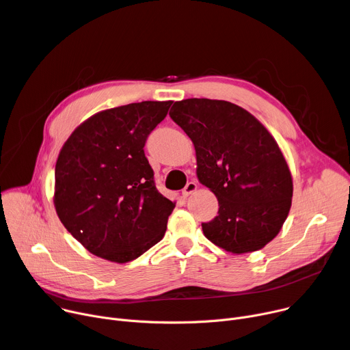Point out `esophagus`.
<instances>
[{"instance_id":"34e87169","label":"esophagus","mask_w":350,"mask_h":350,"mask_svg":"<svg viewBox=\"0 0 350 350\" xmlns=\"http://www.w3.org/2000/svg\"><path fill=\"white\" fill-rule=\"evenodd\" d=\"M196 188H198V184H196L195 181H189V183H187V185L184 187L183 195L187 198V196H189L192 192H195Z\"/></svg>"}]
</instances>
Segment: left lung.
<instances>
[{"label":"left lung","instance_id":"left-lung-1","mask_svg":"<svg viewBox=\"0 0 350 350\" xmlns=\"http://www.w3.org/2000/svg\"><path fill=\"white\" fill-rule=\"evenodd\" d=\"M169 115L193 144L199 183L219 201V215L202 223L205 237L235 255L265 247L286 220L293 193L274 137L254 115L219 99H183Z\"/></svg>","mask_w":350,"mask_h":350}]
</instances>
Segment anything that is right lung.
I'll use <instances>...</instances> for the list:
<instances>
[{
  "mask_svg": "<svg viewBox=\"0 0 350 350\" xmlns=\"http://www.w3.org/2000/svg\"><path fill=\"white\" fill-rule=\"evenodd\" d=\"M170 105L142 101L98 112L64 144L55 165V211L92 255L127 263L163 238L176 202L157 189L144 145Z\"/></svg>",
  "mask_w": 350,
  "mask_h": 350,
  "instance_id": "obj_1",
  "label": "right lung"
}]
</instances>
